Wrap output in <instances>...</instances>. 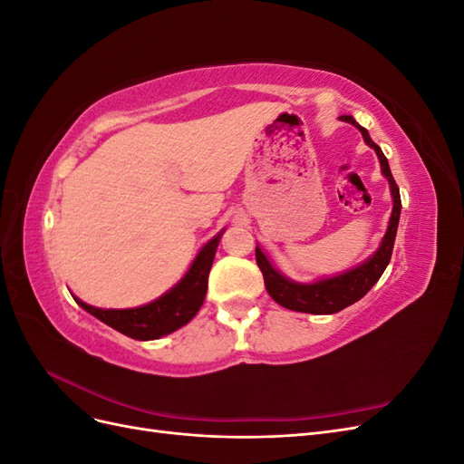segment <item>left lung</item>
<instances>
[{
    "label": "left lung",
    "instance_id": "8db88e82",
    "mask_svg": "<svg viewBox=\"0 0 464 464\" xmlns=\"http://www.w3.org/2000/svg\"><path fill=\"white\" fill-rule=\"evenodd\" d=\"M339 120H343L346 123H353L354 128L362 133L366 145L372 147L377 154L379 164H382V174L389 181V189H391V198H392L389 227H387L385 236L382 237V244H379V247L366 261L353 266V269H348L341 275L319 278V280H314V283H296V280L285 276L278 269H275L271 259L263 254V249L257 244L256 246V261L263 273L266 292H269V296L276 304H280L283 307H286V310H292V312L329 315V314H336V312L344 310V307H348V305H353L354 302L366 296V294L372 290V286L377 283L379 278H382L383 271L387 269V265L391 261L392 246H395L399 218H401V193H399L395 179H392L385 154L372 141L368 130L362 128V125L353 116H341Z\"/></svg>",
    "mask_w": 464,
    "mask_h": 464
}]
</instances>
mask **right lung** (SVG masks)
I'll return each mask as SVG.
<instances>
[{
  "instance_id": "right-lung-1",
  "label": "right lung",
  "mask_w": 464,
  "mask_h": 464,
  "mask_svg": "<svg viewBox=\"0 0 464 464\" xmlns=\"http://www.w3.org/2000/svg\"><path fill=\"white\" fill-rule=\"evenodd\" d=\"M222 234L224 228L199 249L186 275L170 290L145 305L128 307V310H104V307L89 305L77 296L73 298L82 310L125 336H131L137 341L160 339V336L184 327L199 312V307L205 302L208 271L213 266Z\"/></svg>"
}]
</instances>
